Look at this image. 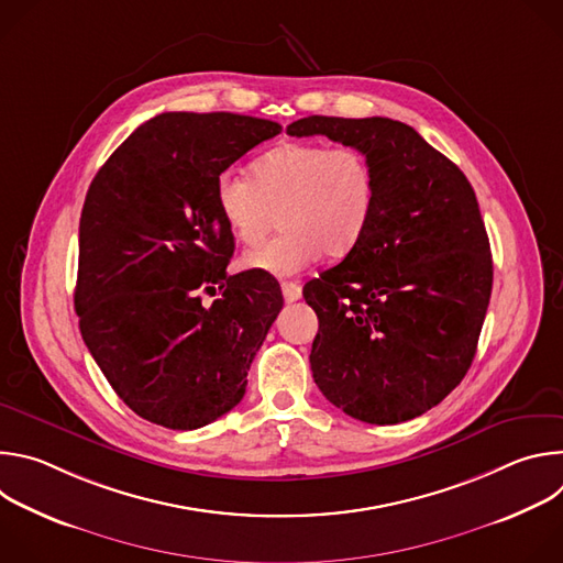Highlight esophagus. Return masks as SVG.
I'll return each instance as SVG.
<instances>
[{"label": "esophagus", "instance_id": "obj_1", "mask_svg": "<svg viewBox=\"0 0 563 563\" xmlns=\"http://www.w3.org/2000/svg\"><path fill=\"white\" fill-rule=\"evenodd\" d=\"M280 289H283V296H285L287 302H294V300H298V298L302 296L300 285H298V283H291V280H283V283H280Z\"/></svg>", "mask_w": 563, "mask_h": 563}]
</instances>
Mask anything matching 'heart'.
I'll list each match as a JSON object with an SVG mask.
<instances>
[{
  "label": "heart",
  "mask_w": 563,
  "mask_h": 563,
  "mask_svg": "<svg viewBox=\"0 0 563 563\" xmlns=\"http://www.w3.org/2000/svg\"><path fill=\"white\" fill-rule=\"evenodd\" d=\"M216 205L245 247L263 243L280 213L283 231L250 252L243 265L291 276L323 252L336 258L358 245L374 216L376 174L356 146L291 142L258 157L252 178L220 174Z\"/></svg>",
  "instance_id": "1"
}]
</instances>
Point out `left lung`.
<instances>
[{
  "label": "left lung",
  "mask_w": 563,
  "mask_h": 563,
  "mask_svg": "<svg viewBox=\"0 0 563 563\" xmlns=\"http://www.w3.org/2000/svg\"><path fill=\"white\" fill-rule=\"evenodd\" d=\"M289 135H325L367 153L374 216L358 245L302 289L318 316L309 363L345 415L394 426L463 380L493 291V254L463 172L389 118L309 115Z\"/></svg>",
  "instance_id": "1"
}]
</instances>
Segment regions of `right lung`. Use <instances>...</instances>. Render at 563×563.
<instances>
[{
	"label": "right lung",
	"instance_id": "add662e5",
	"mask_svg": "<svg viewBox=\"0 0 563 563\" xmlns=\"http://www.w3.org/2000/svg\"><path fill=\"white\" fill-rule=\"evenodd\" d=\"M238 113H159L93 178L79 218L75 311L102 374L142 419L202 428L245 396L250 365L283 309L258 269L227 276L233 233L216 180L280 133ZM223 296L205 308L200 290Z\"/></svg>",
	"mask_w": 563,
	"mask_h": 563
}]
</instances>
